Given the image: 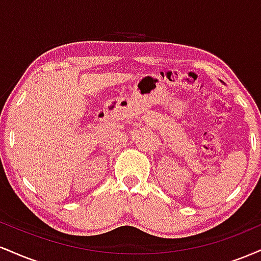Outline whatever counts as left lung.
Segmentation results:
<instances>
[{"instance_id": "left-lung-1", "label": "left lung", "mask_w": 261, "mask_h": 261, "mask_svg": "<svg viewBox=\"0 0 261 261\" xmlns=\"http://www.w3.org/2000/svg\"><path fill=\"white\" fill-rule=\"evenodd\" d=\"M221 82H222V81H221Z\"/></svg>"}]
</instances>
